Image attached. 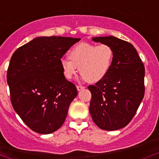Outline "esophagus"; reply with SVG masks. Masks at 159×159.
<instances>
[{
	"mask_svg": "<svg viewBox=\"0 0 159 159\" xmlns=\"http://www.w3.org/2000/svg\"><path fill=\"white\" fill-rule=\"evenodd\" d=\"M84 86H81V85H78L77 86V89H78V91H81V90L84 89Z\"/></svg>",
	"mask_w": 159,
	"mask_h": 159,
	"instance_id": "obj_1",
	"label": "esophagus"
}]
</instances>
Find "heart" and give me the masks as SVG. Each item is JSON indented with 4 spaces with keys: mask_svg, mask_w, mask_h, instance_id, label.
I'll list each match as a JSON object with an SVG mask.
<instances>
[{
    "mask_svg": "<svg viewBox=\"0 0 159 159\" xmlns=\"http://www.w3.org/2000/svg\"><path fill=\"white\" fill-rule=\"evenodd\" d=\"M69 57L70 60H61V67L65 78L71 79L79 68L80 73L88 82L96 83L103 79L109 70L113 51L105 44L96 45L82 42L70 50Z\"/></svg>",
    "mask_w": 159,
    "mask_h": 159,
    "instance_id": "obj_1",
    "label": "heart"
}]
</instances>
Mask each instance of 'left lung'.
Returning a JSON list of instances; mask_svg holds the SVG:
<instances>
[{"label": "left lung", "instance_id": "8db88e82", "mask_svg": "<svg viewBox=\"0 0 159 159\" xmlns=\"http://www.w3.org/2000/svg\"><path fill=\"white\" fill-rule=\"evenodd\" d=\"M113 51L110 69L94 85L89 111L98 127L115 131L125 127L135 115L145 94V67L131 43L114 36L93 38Z\"/></svg>", "mask_w": 159, "mask_h": 159}]
</instances>
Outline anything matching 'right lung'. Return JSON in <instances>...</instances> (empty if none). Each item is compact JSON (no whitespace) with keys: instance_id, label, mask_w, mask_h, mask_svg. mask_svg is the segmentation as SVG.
<instances>
[{"instance_id":"obj_1","label":"right lung","mask_w":159,"mask_h":159,"mask_svg":"<svg viewBox=\"0 0 159 159\" xmlns=\"http://www.w3.org/2000/svg\"><path fill=\"white\" fill-rule=\"evenodd\" d=\"M81 38L38 37L14 51L7 74L11 102L35 132L51 134L62 126L77 88L65 78L61 58Z\"/></svg>"}]
</instances>
